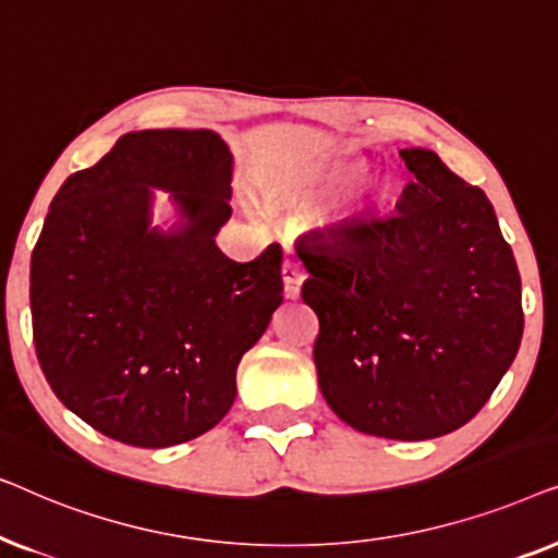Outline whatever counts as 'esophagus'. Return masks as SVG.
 I'll use <instances>...</instances> for the list:
<instances>
[{
  "label": "esophagus",
  "mask_w": 558,
  "mask_h": 558,
  "mask_svg": "<svg viewBox=\"0 0 558 558\" xmlns=\"http://www.w3.org/2000/svg\"><path fill=\"white\" fill-rule=\"evenodd\" d=\"M281 279H284V296L287 300H296L300 296V287L304 281V269L300 266V262L292 256L284 258L281 264Z\"/></svg>",
  "instance_id": "34e87169"
}]
</instances>
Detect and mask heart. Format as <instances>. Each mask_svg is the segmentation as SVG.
Here are the masks:
<instances>
[{
    "label": "heart",
    "mask_w": 558,
    "mask_h": 558,
    "mask_svg": "<svg viewBox=\"0 0 558 558\" xmlns=\"http://www.w3.org/2000/svg\"><path fill=\"white\" fill-rule=\"evenodd\" d=\"M355 174V167H284L266 178V193L294 203H315Z\"/></svg>",
    "instance_id": "heart-1"
}]
</instances>
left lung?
Here are the masks:
<instances>
[{
    "label": "left lung",
    "instance_id": "8db88e82",
    "mask_svg": "<svg viewBox=\"0 0 558 558\" xmlns=\"http://www.w3.org/2000/svg\"><path fill=\"white\" fill-rule=\"evenodd\" d=\"M391 216L348 218L296 241L315 310L319 391L363 434L422 441L485 407L523 338L521 274L485 193L429 149Z\"/></svg>",
    "mask_w": 558,
    "mask_h": 558
}]
</instances>
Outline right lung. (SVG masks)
<instances>
[{
	"label": "right lung",
	"instance_id": "1",
	"mask_svg": "<svg viewBox=\"0 0 558 558\" xmlns=\"http://www.w3.org/2000/svg\"><path fill=\"white\" fill-rule=\"evenodd\" d=\"M231 151L210 129L129 132L52 197L29 264L35 353L60 401L106 437L172 447L228 414L235 368L281 300V246L239 264ZM149 186L183 223L148 228Z\"/></svg>",
	"mask_w": 558,
	"mask_h": 558
}]
</instances>
